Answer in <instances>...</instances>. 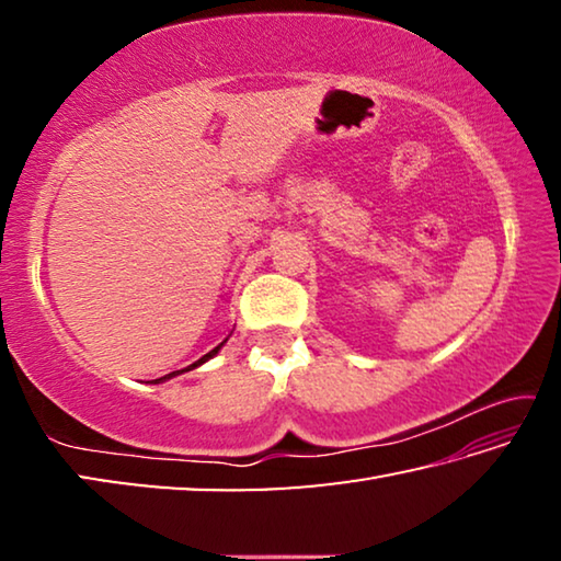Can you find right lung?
I'll return each mask as SVG.
<instances>
[{"label": "right lung", "mask_w": 561, "mask_h": 561, "mask_svg": "<svg viewBox=\"0 0 561 561\" xmlns=\"http://www.w3.org/2000/svg\"><path fill=\"white\" fill-rule=\"evenodd\" d=\"M227 341V339H225ZM225 341H222V344L220 346H215L213 351H210V354H205L203 358H197L195 360V364H190L187 368H180V371H173V374H168V376H160V378H156V383H163V381H168V378H173V376H180V374H185V371H193V368H197V366H203L205 364V360H210L213 356H217V351H220L222 346H225Z\"/></svg>", "instance_id": "add662e5"}]
</instances>
